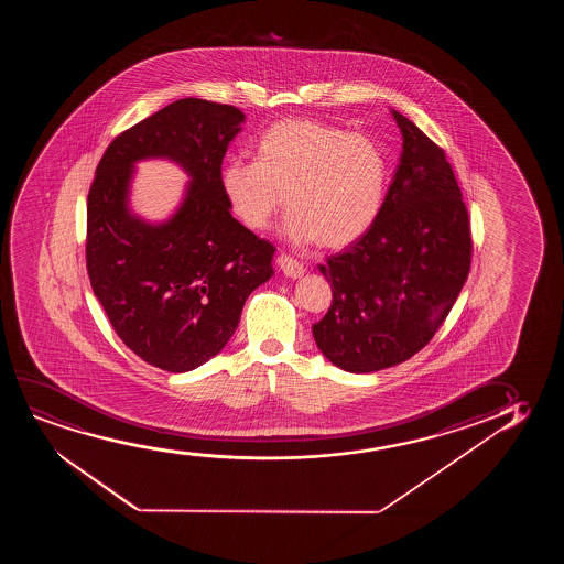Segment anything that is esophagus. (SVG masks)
Instances as JSON below:
<instances>
[{
    "label": "esophagus",
    "mask_w": 564,
    "mask_h": 564,
    "mask_svg": "<svg viewBox=\"0 0 564 564\" xmlns=\"http://www.w3.org/2000/svg\"><path fill=\"white\" fill-rule=\"evenodd\" d=\"M278 268L285 273L289 279H299L304 275V265L291 256H278Z\"/></svg>",
    "instance_id": "obj_1"
}]
</instances>
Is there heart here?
<instances>
[{"label":"heart","instance_id":"heart-1","mask_svg":"<svg viewBox=\"0 0 564 564\" xmlns=\"http://www.w3.org/2000/svg\"><path fill=\"white\" fill-rule=\"evenodd\" d=\"M389 185L378 140L316 119H283L256 144V162L232 158L219 186L232 216L260 231L283 206L286 237L325 248L352 245L376 224Z\"/></svg>","mask_w":564,"mask_h":564}]
</instances>
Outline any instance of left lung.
I'll list each match as a JSON object with an SVG mask.
<instances>
[{"label":"left lung","instance_id":"left-lung-1","mask_svg":"<svg viewBox=\"0 0 564 564\" xmlns=\"http://www.w3.org/2000/svg\"><path fill=\"white\" fill-rule=\"evenodd\" d=\"M391 113L402 154L381 214L319 265L333 301L312 333L325 358L352 373L386 370L420 352L470 271V219L447 155L410 119Z\"/></svg>","mask_w":564,"mask_h":564}]
</instances>
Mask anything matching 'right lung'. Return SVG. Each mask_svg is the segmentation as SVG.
<instances>
[{
    "instance_id": "add662e5",
    "label": "right lung",
    "mask_w": 564,
    "mask_h": 564,
    "mask_svg": "<svg viewBox=\"0 0 564 564\" xmlns=\"http://www.w3.org/2000/svg\"><path fill=\"white\" fill-rule=\"evenodd\" d=\"M245 123L235 106L185 98L111 140L86 204V268L119 339L155 368L183 373L221 350L275 248L231 216L219 186ZM167 156L194 178L178 212L148 225L128 208L133 163Z\"/></svg>"
}]
</instances>
